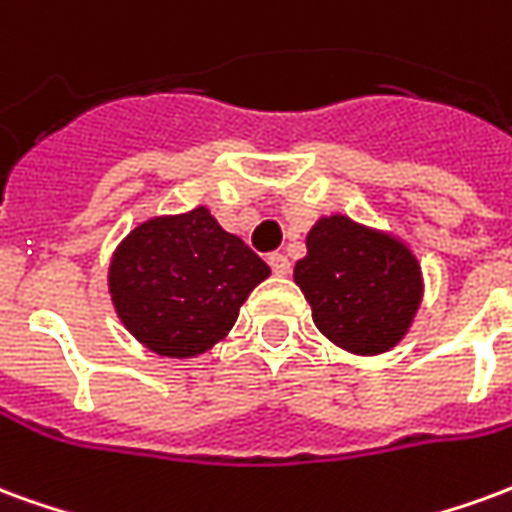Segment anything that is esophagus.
<instances>
[{
  "label": "esophagus",
  "mask_w": 512,
  "mask_h": 512,
  "mask_svg": "<svg viewBox=\"0 0 512 512\" xmlns=\"http://www.w3.org/2000/svg\"><path fill=\"white\" fill-rule=\"evenodd\" d=\"M268 266L271 271L277 274V277H288L290 274V260L282 252H274V255H268Z\"/></svg>",
  "instance_id": "esophagus-1"
}]
</instances>
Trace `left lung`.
Segmentation results:
<instances>
[{"instance_id": "1", "label": "left lung", "mask_w": 512, "mask_h": 512, "mask_svg": "<svg viewBox=\"0 0 512 512\" xmlns=\"http://www.w3.org/2000/svg\"><path fill=\"white\" fill-rule=\"evenodd\" d=\"M293 279L310 301L318 332L356 356L392 351L411 329L425 293L411 246L345 213L312 224Z\"/></svg>"}]
</instances>
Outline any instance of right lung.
Segmentation results:
<instances>
[{"label":"right lung","instance_id":"1","mask_svg":"<svg viewBox=\"0 0 512 512\" xmlns=\"http://www.w3.org/2000/svg\"><path fill=\"white\" fill-rule=\"evenodd\" d=\"M271 268L205 205L136 224L109 260V296L147 351L191 359L222 343Z\"/></svg>","mask_w":512,"mask_h":512}]
</instances>
